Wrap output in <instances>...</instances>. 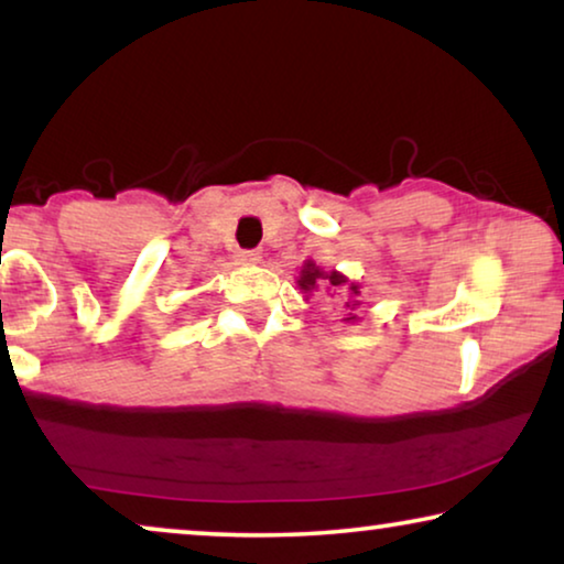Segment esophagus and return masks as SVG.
<instances>
[{"label":"esophagus","instance_id":"1","mask_svg":"<svg viewBox=\"0 0 564 564\" xmlns=\"http://www.w3.org/2000/svg\"><path fill=\"white\" fill-rule=\"evenodd\" d=\"M236 257L238 261H243V264H257V261H261V253L257 249H241Z\"/></svg>","mask_w":564,"mask_h":564}]
</instances>
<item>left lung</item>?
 <instances>
[{"label":"left lung","instance_id":"left-lung-1","mask_svg":"<svg viewBox=\"0 0 564 564\" xmlns=\"http://www.w3.org/2000/svg\"><path fill=\"white\" fill-rule=\"evenodd\" d=\"M318 282H328V284H334V288H341V284H346V276L336 274V272H330V274H323L321 269L313 264V261H307V264L303 267V274H300V280H297L300 290L311 292V290H313L315 284H318ZM349 290L354 292V295H357V292H359L357 284H351ZM346 305H349V303H346ZM354 305H357V303H354ZM354 318H357V315H351V313H349V318H346V321H354Z\"/></svg>","mask_w":564,"mask_h":564}]
</instances>
